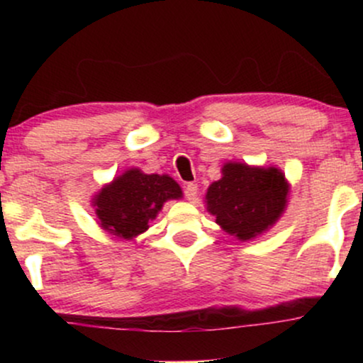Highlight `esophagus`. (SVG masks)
<instances>
[{"label": "esophagus", "mask_w": 363, "mask_h": 363, "mask_svg": "<svg viewBox=\"0 0 363 363\" xmlns=\"http://www.w3.org/2000/svg\"><path fill=\"white\" fill-rule=\"evenodd\" d=\"M184 196L186 199H189V201H194L196 196H198V186H196L194 182H187L184 186Z\"/></svg>", "instance_id": "esophagus-1"}]
</instances>
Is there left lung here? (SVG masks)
Instances as JSON below:
<instances>
[{
    "instance_id": "left-lung-1",
    "label": "left lung",
    "mask_w": 363,
    "mask_h": 363,
    "mask_svg": "<svg viewBox=\"0 0 363 363\" xmlns=\"http://www.w3.org/2000/svg\"><path fill=\"white\" fill-rule=\"evenodd\" d=\"M223 176L208 187V211L228 234L249 240L280 218L285 210V176L278 169L225 164Z\"/></svg>"
}]
</instances>
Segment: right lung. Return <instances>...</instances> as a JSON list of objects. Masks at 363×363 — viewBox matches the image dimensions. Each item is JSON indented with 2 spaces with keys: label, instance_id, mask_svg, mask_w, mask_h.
Wrapping results in <instances>:
<instances>
[{
  "label": "right lung",
  "instance_id": "add662e5",
  "mask_svg": "<svg viewBox=\"0 0 363 363\" xmlns=\"http://www.w3.org/2000/svg\"><path fill=\"white\" fill-rule=\"evenodd\" d=\"M181 196V187L172 177L131 169L97 194L95 213L111 234L133 239L147 230L148 222L155 218L167 199Z\"/></svg>",
  "mask_w": 363,
  "mask_h": 363
}]
</instances>
